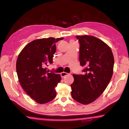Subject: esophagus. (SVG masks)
I'll return each instance as SVG.
<instances>
[{
    "label": "esophagus",
    "mask_w": 129,
    "mask_h": 129,
    "mask_svg": "<svg viewBox=\"0 0 129 129\" xmlns=\"http://www.w3.org/2000/svg\"><path fill=\"white\" fill-rule=\"evenodd\" d=\"M61 77H64V76H67V75H68V73H66V72H62V73H61Z\"/></svg>",
    "instance_id": "esophagus-1"
}]
</instances>
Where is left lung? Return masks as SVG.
I'll return each instance as SVG.
<instances>
[{
    "label": "left lung",
    "mask_w": 129,
    "mask_h": 129,
    "mask_svg": "<svg viewBox=\"0 0 129 129\" xmlns=\"http://www.w3.org/2000/svg\"><path fill=\"white\" fill-rule=\"evenodd\" d=\"M80 44L79 60L84 74H73L71 85L74 100L83 104L93 102L102 94L113 74L114 58L110 48L92 36H76Z\"/></svg>",
    "instance_id": "left-lung-1"
}]
</instances>
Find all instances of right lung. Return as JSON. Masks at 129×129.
<instances>
[{
  "label": "right lung",
  "mask_w": 129,
  "mask_h": 129,
  "mask_svg": "<svg viewBox=\"0 0 129 129\" xmlns=\"http://www.w3.org/2000/svg\"><path fill=\"white\" fill-rule=\"evenodd\" d=\"M63 38H44L27 44L18 57L16 70L19 81L25 91L38 103L45 104L56 95L55 88L61 77L60 74L47 71L53 63L55 44Z\"/></svg>",
  "instance_id": "obj_1"
}]
</instances>
